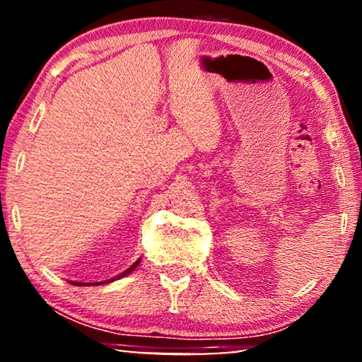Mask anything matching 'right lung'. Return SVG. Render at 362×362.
<instances>
[{"label": "right lung", "instance_id": "add662e5", "mask_svg": "<svg viewBox=\"0 0 362 362\" xmlns=\"http://www.w3.org/2000/svg\"><path fill=\"white\" fill-rule=\"evenodd\" d=\"M140 262H141V259H138L135 264H133L130 269H127L125 272H123V274H120V275H117V276H113V279H110V280H105V281H98V284H95V285H103V284H110V281H115V280H120V279H123V276H127V275H130L133 270L136 269L138 265H140ZM72 285H77V286H83V285H93V284H82V281H72Z\"/></svg>", "mask_w": 362, "mask_h": 362}]
</instances>
